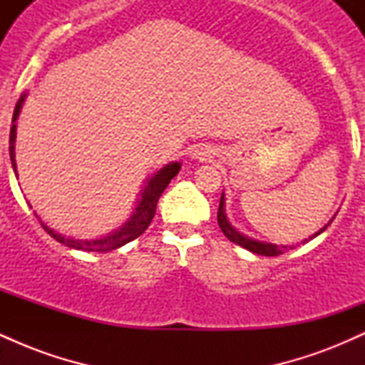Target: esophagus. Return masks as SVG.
<instances>
[{
	"label": "esophagus",
	"mask_w": 365,
	"mask_h": 365,
	"mask_svg": "<svg viewBox=\"0 0 365 365\" xmlns=\"http://www.w3.org/2000/svg\"><path fill=\"white\" fill-rule=\"evenodd\" d=\"M194 158L199 159V161H206V159L212 158V150L207 148H199L194 150Z\"/></svg>",
	"instance_id": "34e87169"
}]
</instances>
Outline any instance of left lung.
<instances>
[{
	"label": "left lung",
	"mask_w": 365,
	"mask_h": 365,
	"mask_svg": "<svg viewBox=\"0 0 365 365\" xmlns=\"http://www.w3.org/2000/svg\"><path fill=\"white\" fill-rule=\"evenodd\" d=\"M331 223V221H329ZM329 223L326 226H322L317 233H314L312 237H309V240H312L314 237L321 235L322 232H324L326 228H328ZM217 225H220L221 232L225 233V237L228 238V240H232L233 244L244 247V249L250 250V252L254 254H261V255H279L283 254L284 250H290L293 249V245H274V244H267V242H259V240H254V238H249L245 237L244 233L237 232L235 228H233L232 223L228 221V217H226V212H225V194H221V200H220V209H217ZM309 240H304L309 242Z\"/></svg>",
	"instance_id": "obj_1"
}]
</instances>
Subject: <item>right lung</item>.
Returning <instances> with one entry per match:
<instances>
[{"instance_id": "right-lung-1", "label": "right lung", "mask_w": 365, "mask_h": 365, "mask_svg": "<svg viewBox=\"0 0 365 365\" xmlns=\"http://www.w3.org/2000/svg\"><path fill=\"white\" fill-rule=\"evenodd\" d=\"M25 96L27 94L20 96L19 103H16L15 111H14V120H11L14 121V125H11V130H10V159H11V166H14L16 177H19V173H16V163H15V139H16L15 121L19 118L20 110H22ZM180 166H182L180 163H170V165H166L165 168L159 170L158 173H154L153 177L148 180V183H145L144 188H142L139 202H137L135 211H133V215L128 217V221H125L118 230H115V232L110 233V235L103 238H96V240H77V238L65 237L61 235V233L54 232V230L49 228V226H46L43 223V220H41L36 212L34 215L37 217V221L43 225L46 232H48L54 240L60 242V244L70 247V249L86 250V252H110V250H115L121 245L128 244V242L135 240L137 237H140L142 233L148 230V226L150 225V221H153L154 215H156V206H158L159 197H161L163 192H165V188L168 187L171 178L177 177Z\"/></svg>"}]
</instances>
